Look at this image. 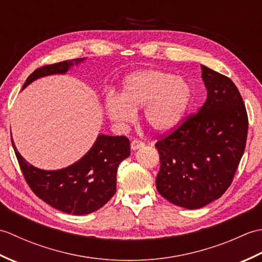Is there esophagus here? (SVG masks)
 <instances>
[{"instance_id":"obj_1","label":"esophagus","mask_w":262,"mask_h":262,"mask_svg":"<svg viewBox=\"0 0 262 262\" xmlns=\"http://www.w3.org/2000/svg\"><path fill=\"white\" fill-rule=\"evenodd\" d=\"M143 146H144V143L140 140H134V141H132V143H130V147H132L133 151H136V149L141 148Z\"/></svg>"}]
</instances>
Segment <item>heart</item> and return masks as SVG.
Wrapping results in <instances>:
<instances>
[{"mask_svg": "<svg viewBox=\"0 0 262 262\" xmlns=\"http://www.w3.org/2000/svg\"><path fill=\"white\" fill-rule=\"evenodd\" d=\"M192 99V89L182 76L169 71H136L122 81L120 96L104 98L105 114L111 121L126 126L134 122L143 108L145 124L157 133H168L180 124Z\"/></svg>", "mask_w": 262, "mask_h": 262, "instance_id": "obj_1", "label": "heart"}]
</instances>
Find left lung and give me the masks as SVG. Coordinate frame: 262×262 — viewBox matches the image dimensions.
I'll return each instance as SVG.
<instances>
[{
    "instance_id": "obj_1",
    "label": "left lung",
    "mask_w": 262,
    "mask_h": 262,
    "mask_svg": "<svg viewBox=\"0 0 262 262\" xmlns=\"http://www.w3.org/2000/svg\"><path fill=\"white\" fill-rule=\"evenodd\" d=\"M207 99L155 147L160 154L157 189L188 209L219 199L231 186L246 148L248 115L234 83L202 65Z\"/></svg>"
}]
</instances>
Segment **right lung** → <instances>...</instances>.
Returning a JSON list of instances; mask_svg holds the SVG:
<instances>
[{"instance_id": "1", "label": "right lung", "mask_w": 262, "mask_h": 262, "mask_svg": "<svg viewBox=\"0 0 262 262\" xmlns=\"http://www.w3.org/2000/svg\"><path fill=\"white\" fill-rule=\"evenodd\" d=\"M85 58H76L37 69L24 88L43 76L66 74ZM22 173L31 190L55 209L72 215H85L101 208L116 192L117 169L130 155L129 140L125 136L100 134L85 155L66 168L41 170L21 157L11 136Z\"/></svg>"}]
</instances>
